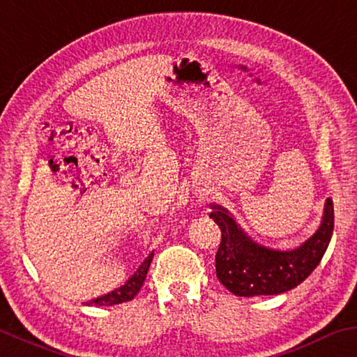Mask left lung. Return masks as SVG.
Returning <instances> with one entry per match:
<instances>
[{"label":"left lung","instance_id":"1","mask_svg":"<svg viewBox=\"0 0 357 357\" xmlns=\"http://www.w3.org/2000/svg\"><path fill=\"white\" fill-rule=\"evenodd\" d=\"M209 208V217L222 233L215 253L217 279L233 294L244 298L280 294L298 287L321 261L334 231V204L331 198L324 203L321 225L291 250H275L257 244L225 208L220 204H211Z\"/></svg>","mask_w":357,"mask_h":357}]
</instances>
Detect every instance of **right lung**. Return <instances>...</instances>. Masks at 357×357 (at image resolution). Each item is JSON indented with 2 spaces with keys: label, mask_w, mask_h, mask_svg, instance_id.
Segmentation results:
<instances>
[{
  "label": "right lung",
  "mask_w": 357,
  "mask_h": 357,
  "mask_svg": "<svg viewBox=\"0 0 357 357\" xmlns=\"http://www.w3.org/2000/svg\"><path fill=\"white\" fill-rule=\"evenodd\" d=\"M153 255L154 252L149 253L148 258L138 266V269L129 277V280H126L124 285H121L119 288L113 289V291L107 293L104 296H99V298L91 299L89 302H86V304L88 305H114V304H121V302H128L134 299L135 294L140 291L144 279H146Z\"/></svg>",
  "instance_id": "right-lung-1"
}]
</instances>
